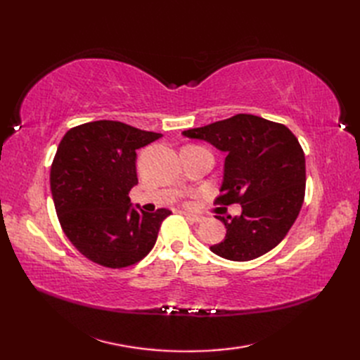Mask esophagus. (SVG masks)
<instances>
[{
    "instance_id": "obj_1",
    "label": "esophagus",
    "mask_w": 360,
    "mask_h": 360,
    "mask_svg": "<svg viewBox=\"0 0 360 360\" xmlns=\"http://www.w3.org/2000/svg\"><path fill=\"white\" fill-rule=\"evenodd\" d=\"M184 216H186V219H189L191 222H197V224H200V222H202V221H204V216H201V214H193V213L184 212Z\"/></svg>"
}]
</instances>
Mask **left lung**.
I'll list each match as a JSON object with an SVG mask.
<instances>
[{
  "mask_svg": "<svg viewBox=\"0 0 360 360\" xmlns=\"http://www.w3.org/2000/svg\"><path fill=\"white\" fill-rule=\"evenodd\" d=\"M183 135L226 153L222 195L216 202L242 205L240 216H216L226 234L210 246L212 252L249 261L278 246L297 219L307 184L304 153L291 130L252 114H237Z\"/></svg>",
  "mask_w": 360,
  "mask_h": 360,
  "instance_id": "8db88e82",
  "label": "left lung"
}]
</instances>
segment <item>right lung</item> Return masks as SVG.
<instances>
[{
	"label": "right lung",
	"instance_id": "right-lung-1",
	"mask_svg": "<svg viewBox=\"0 0 360 360\" xmlns=\"http://www.w3.org/2000/svg\"><path fill=\"white\" fill-rule=\"evenodd\" d=\"M162 135L112 120L72 127L51 167V192L64 234L79 252L103 267L122 269L153 249L167 209L132 207L138 184L136 150Z\"/></svg>",
	"mask_w": 360,
	"mask_h": 360
}]
</instances>
